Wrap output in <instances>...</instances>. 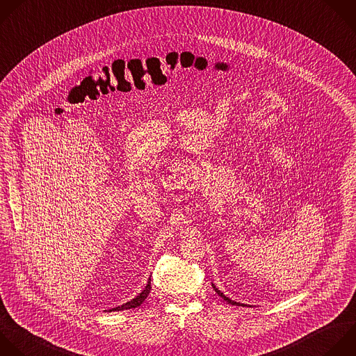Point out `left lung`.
<instances>
[{"mask_svg":"<svg viewBox=\"0 0 356 356\" xmlns=\"http://www.w3.org/2000/svg\"><path fill=\"white\" fill-rule=\"evenodd\" d=\"M212 286H213V285H212ZM213 289H215V292H216V293H218V295H219V296H220V298H222V299H223V300H226V302H229V303H230V305H236V306H239V305H241V303H238V302H234V300H232V299H229V298H226V296H225V295H223V293H222V292H220V291H219V289H218V288H216V286H213Z\"/></svg>","mask_w":356,"mask_h":356,"instance_id":"left-lung-1","label":"left lung"}]
</instances>
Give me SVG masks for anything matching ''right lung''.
<instances>
[{"instance_id": "right-lung-1", "label": "right lung", "mask_w": 356, "mask_h": 356, "mask_svg": "<svg viewBox=\"0 0 356 356\" xmlns=\"http://www.w3.org/2000/svg\"><path fill=\"white\" fill-rule=\"evenodd\" d=\"M149 292H151V278H149V281H148L145 289H144L136 299H133V300H130V302H127V303H124V305H122V306L113 307V309H110L108 312H118V310H126V309H136V307H138L140 305L144 303V300L148 298Z\"/></svg>"}]
</instances>
